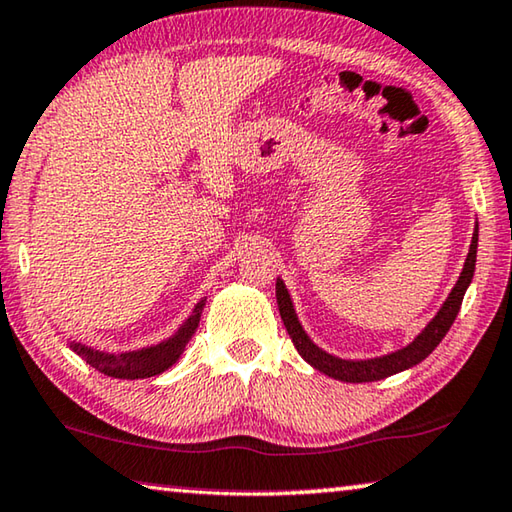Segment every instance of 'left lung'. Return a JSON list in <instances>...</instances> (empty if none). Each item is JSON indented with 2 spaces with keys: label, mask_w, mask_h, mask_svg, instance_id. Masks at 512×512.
Returning <instances> with one entry per match:
<instances>
[{
  "label": "left lung",
  "mask_w": 512,
  "mask_h": 512,
  "mask_svg": "<svg viewBox=\"0 0 512 512\" xmlns=\"http://www.w3.org/2000/svg\"><path fill=\"white\" fill-rule=\"evenodd\" d=\"M476 247H478V231L474 233V240H471L469 247V256L467 263L462 267V274L455 288L448 295V300L444 302L442 309L435 318H432L430 325L423 329V332L414 338V343L407 345V348L393 352V355L380 357V359H368V361H343L336 359L327 352H322L309 341V336L302 332L300 322L295 318L293 304H290L288 290L283 288V283L277 281V304H279V313L283 325H286V332L293 338L295 348L300 355L309 361L313 368H318L320 373H325L334 380L341 382H375V380H384L393 373L405 371V368L416 366L419 361L426 359L432 350L437 348L439 341L446 336L448 329H451L455 316H458L460 306H462V297H465V290L471 283V277H474V267H476Z\"/></svg>",
  "instance_id": "obj_1"
}]
</instances>
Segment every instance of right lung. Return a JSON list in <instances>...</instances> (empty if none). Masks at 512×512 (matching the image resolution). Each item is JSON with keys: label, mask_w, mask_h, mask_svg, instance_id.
Listing matches in <instances>:
<instances>
[{"label": "right lung", "mask_w": 512, "mask_h": 512, "mask_svg": "<svg viewBox=\"0 0 512 512\" xmlns=\"http://www.w3.org/2000/svg\"><path fill=\"white\" fill-rule=\"evenodd\" d=\"M203 302L196 306L192 318L185 322L183 329L171 338V341L155 345V348H146L139 352H125V355H107V352H98L86 348V345L75 343L73 350L80 355L86 364L96 368V371L105 373L109 377H121V380H139V377H153L167 371L169 366L176 364V359L183 352L185 343L190 341L196 325H199Z\"/></svg>", "instance_id": "right-lung-1"}]
</instances>
